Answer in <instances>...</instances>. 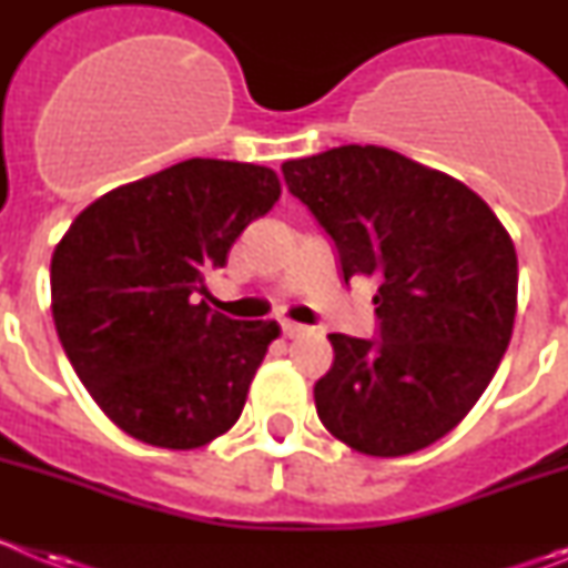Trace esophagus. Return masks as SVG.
<instances>
[{
  "label": "esophagus",
  "instance_id": "obj_1",
  "mask_svg": "<svg viewBox=\"0 0 568 568\" xmlns=\"http://www.w3.org/2000/svg\"><path fill=\"white\" fill-rule=\"evenodd\" d=\"M281 333H284V338H298V335L310 333V327H304V324H295V321H281Z\"/></svg>",
  "mask_w": 568,
  "mask_h": 568
}]
</instances>
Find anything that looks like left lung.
Masks as SVG:
<instances>
[{
    "instance_id": "left-lung-1",
    "label": "left lung",
    "mask_w": 568,
    "mask_h": 568,
    "mask_svg": "<svg viewBox=\"0 0 568 568\" xmlns=\"http://www.w3.org/2000/svg\"><path fill=\"white\" fill-rule=\"evenodd\" d=\"M281 173L335 241L346 284H378V338L329 335L321 424L355 453H418L498 373L518 310L515 244L478 193L395 150L344 144Z\"/></svg>"
}]
</instances>
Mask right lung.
<instances>
[{
	"mask_svg": "<svg viewBox=\"0 0 568 568\" xmlns=\"http://www.w3.org/2000/svg\"><path fill=\"white\" fill-rule=\"evenodd\" d=\"M270 168L187 159L110 190L50 261V310L90 398L130 438L199 449L239 420L275 321L199 301L233 241L278 202Z\"/></svg>",
	"mask_w": 568,
	"mask_h": 568,
	"instance_id": "add662e5",
	"label": "right lung"
}]
</instances>
